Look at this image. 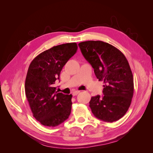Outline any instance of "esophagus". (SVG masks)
I'll list each match as a JSON object with an SVG mask.
<instances>
[{"instance_id":"34e87169","label":"esophagus","mask_w":153,"mask_h":153,"mask_svg":"<svg viewBox=\"0 0 153 153\" xmlns=\"http://www.w3.org/2000/svg\"><path fill=\"white\" fill-rule=\"evenodd\" d=\"M79 93V90H76V91H74V92H73V93H72V95L74 96V97H75V96H76V95H77Z\"/></svg>"}]
</instances>
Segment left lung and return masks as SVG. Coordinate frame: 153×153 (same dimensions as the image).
I'll return each instance as SVG.
<instances>
[{"label": "left lung", "instance_id": "8db88e82", "mask_svg": "<svg viewBox=\"0 0 153 153\" xmlns=\"http://www.w3.org/2000/svg\"><path fill=\"white\" fill-rule=\"evenodd\" d=\"M83 56L91 65L99 81H103V96L92 97L90 105L98 120L113 122L128 111L134 94L132 72L125 55L102 41L79 43Z\"/></svg>", "mask_w": 153, "mask_h": 153}]
</instances>
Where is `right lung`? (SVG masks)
<instances>
[{"label": "right lung", "instance_id": "right-lung-1", "mask_svg": "<svg viewBox=\"0 0 153 153\" xmlns=\"http://www.w3.org/2000/svg\"><path fill=\"white\" fill-rule=\"evenodd\" d=\"M77 49L76 42L53 46L36 56L30 65L25 82V95L33 116L43 126H57L70 115L72 95L58 92L53 86Z\"/></svg>", "mask_w": 153, "mask_h": 153}]
</instances>
